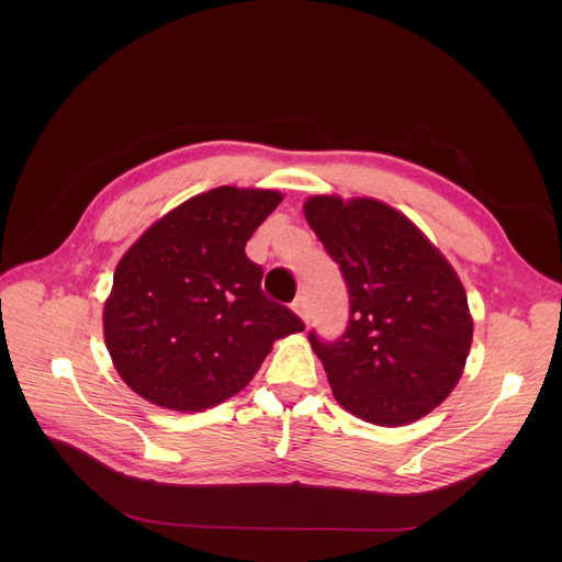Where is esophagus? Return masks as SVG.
Instances as JSON below:
<instances>
[{
    "instance_id": "obj_1",
    "label": "esophagus",
    "mask_w": 562,
    "mask_h": 562,
    "mask_svg": "<svg viewBox=\"0 0 562 562\" xmlns=\"http://www.w3.org/2000/svg\"><path fill=\"white\" fill-rule=\"evenodd\" d=\"M293 306V311L304 319V323H306V302H304V297L300 295V297H295V302L291 304Z\"/></svg>"
}]
</instances>
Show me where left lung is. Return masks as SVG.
<instances>
[{"instance_id":"obj_1","label":"left lung","mask_w":562,"mask_h":562,"mask_svg":"<svg viewBox=\"0 0 562 562\" xmlns=\"http://www.w3.org/2000/svg\"><path fill=\"white\" fill-rule=\"evenodd\" d=\"M304 217L340 267L349 327L308 342L338 403L382 425H409L458 384L473 338L464 286L447 258L400 211L371 198L313 195Z\"/></svg>"}]
</instances>
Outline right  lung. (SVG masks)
I'll return each mask as SVG.
<instances>
[{
  "label": "right lung",
  "instance_id": "1",
  "mask_svg": "<svg viewBox=\"0 0 562 562\" xmlns=\"http://www.w3.org/2000/svg\"><path fill=\"white\" fill-rule=\"evenodd\" d=\"M282 202L269 189L217 187L159 217L120 260L104 342L148 403L204 412L243 391L302 319L262 293L245 247Z\"/></svg>",
  "mask_w": 562,
  "mask_h": 562
}]
</instances>
